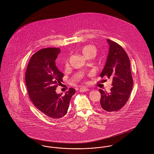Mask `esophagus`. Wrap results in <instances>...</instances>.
Wrapping results in <instances>:
<instances>
[{
  "mask_svg": "<svg viewBox=\"0 0 154 154\" xmlns=\"http://www.w3.org/2000/svg\"><path fill=\"white\" fill-rule=\"evenodd\" d=\"M88 89L85 87H82L81 88H80L79 89V91L80 92H86V91H88Z\"/></svg>",
  "mask_w": 154,
  "mask_h": 154,
  "instance_id": "1",
  "label": "esophagus"
}]
</instances>
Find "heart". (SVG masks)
<instances>
[{"mask_svg":"<svg viewBox=\"0 0 154 154\" xmlns=\"http://www.w3.org/2000/svg\"><path fill=\"white\" fill-rule=\"evenodd\" d=\"M81 51L83 54V55L87 58L89 56H95L96 54H97V48L91 45H87L84 46L82 48H81ZM66 67L69 66V63L67 62H66Z\"/></svg>","mask_w":154,"mask_h":154,"instance_id":"heart-1","label":"heart"}]
</instances>
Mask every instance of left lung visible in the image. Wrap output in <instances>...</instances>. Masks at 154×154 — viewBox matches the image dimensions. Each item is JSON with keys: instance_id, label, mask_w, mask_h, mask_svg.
Here are the masks:
<instances>
[{"instance_id": "obj_1", "label": "left lung", "mask_w": 154, "mask_h": 154, "mask_svg": "<svg viewBox=\"0 0 154 154\" xmlns=\"http://www.w3.org/2000/svg\"><path fill=\"white\" fill-rule=\"evenodd\" d=\"M109 53L106 65L100 76L112 79L110 93L100 89V104L108 112L120 110L128 101L133 85L129 58L123 48L117 43L107 39Z\"/></svg>"}]
</instances>
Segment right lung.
Masks as SVG:
<instances>
[{"instance_id": "add662e5", "label": "right lung", "mask_w": 154, "mask_h": 154, "mask_svg": "<svg viewBox=\"0 0 154 154\" xmlns=\"http://www.w3.org/2000/svg\"><path fill=\"white\" fill-rule=\"evenodd\" d=\"M59 48H43L31 57L25 72V83L35 107L51 119L63 117L67 112L75 89L69 88L65 95L56 89L62 81L63 73L56 66Z\"/></svg>"}]
</instances>
